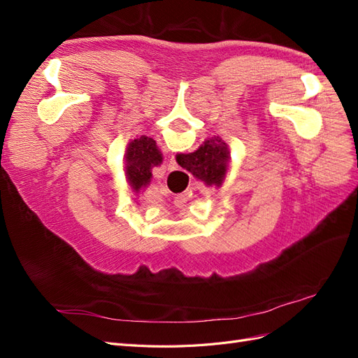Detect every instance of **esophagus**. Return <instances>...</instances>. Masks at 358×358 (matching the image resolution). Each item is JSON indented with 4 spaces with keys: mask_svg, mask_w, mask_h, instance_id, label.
I'll list each match as a JSON object with an SVG mask.
<instances>
[{
    "mask_svg": "<svg viewBox=\"0 0 358 358\" xmlns=\"http://www.w3.org/2000/svg\"><path fill=\"white\" fill-rule=\"evenodd\" d=\"M167 169H169L170 171H173V170H176V169H178V162H176L175 155H171V157L169 158V166H167Z\"/></svg>",
    "mask_w": 358,
    "mask_h": 358,
    "instance_id": "obj_1",
    "label": "esophagus"
}]
</instances>
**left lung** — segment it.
Returning a JSON list of instances; mask_svg holds the SVG:
<instances>
[{"instance_id": "obj_1", "label": "left lung", "mask_w": 358, "mask_h": 358, "mask_svg": "<svg viewBox=\"0 0 358 358\" xmlns=\"http://www.w3.org/2000/svg\"><path fill=\"white\" fill-rule=\"evenodd\" d=\"M125 178L136 194L148 188L152 169L162 164V154L157 142L148 134L131 138L125 148Z\"/></svg>"}]
</instances>
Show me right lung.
I'll use <instances>...</instances> for the list:
<instances>
[{"instance_id": "right-lung-1", "label": "right lung", "mask_w": 358, "mask_h": 358, "mask_svg": "<svg viewBox=\"0 0 358 358\" xmlns=\"http://www.w3.org/2000/svg\"><path fill=\"white\" fill-rule=\"evenodd\" d=\"M230 146L220 136L206 138L191 154H178V164L208 187H221L229 171Z\"/></svg>"}]
</instances>
